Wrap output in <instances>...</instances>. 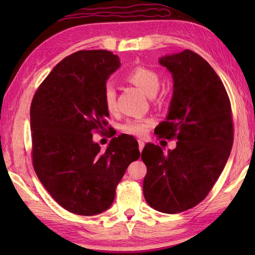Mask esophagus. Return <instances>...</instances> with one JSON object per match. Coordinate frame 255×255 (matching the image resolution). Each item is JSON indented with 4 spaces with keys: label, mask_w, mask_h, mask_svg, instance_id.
Here are the masks:
<instances>
[{
    "label": "esophagus",
    "mask_w": 255,
    "mask_h": 255,
    "mask_svg": "<svg viewBox=\"0 0 255 255\" xmlns=\"http://www.w3.org/2000/svg\"><path fill=\"white\" fill-rule=\"evenodd\" d=\"M144 146H145V141L143 139H138V148H139L140 152L143 150Z\"/></svg>",
    "instance_id": "34e87169"
}]
</instances>
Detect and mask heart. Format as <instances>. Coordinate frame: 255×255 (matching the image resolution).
I'll use <instances>...</instances> for the list:
<instances>
[{
  "label": "heart",
  "instance_id": "heart-1",
  "mask_svg": "<svg viewBox=\"0 0 255 255\" xmlns=\"http://www.w3.org/2000/svg\"><path fill=\"white\" fill-rule=\"evenodd\" d=\"M127 80L130 83L135 84L148 97H153L156 94L159 88V77L157 73L150 70L148 67L138 65L132 67L127 74ZM103 105L107 111L110 114L116 110L117 106V96L114 86L108 85L103 91ZM153 120L150 118H132L128 119L122 125V130L125 133L133 136L145 135L149 127L152 126Z\"/></svg>",
  "mask_w": 255,
  "mask_h": 255
}]
</instances>
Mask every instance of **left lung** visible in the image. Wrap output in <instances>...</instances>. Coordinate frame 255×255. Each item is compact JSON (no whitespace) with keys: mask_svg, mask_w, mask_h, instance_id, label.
Wrapping results in <instances>:
<instances>
[{"mask_svg":"<svg viewBox=\"0 0 255 255\" xmlns=\"http://www.w3.org/2000/svg\"><path fill=\"white\" fill-rule=\"evenodd\" d=\"M158 62L173 77V96L155 133L178 141L166 154L157 145H145L143 191L155 210L178 214L204 200L225 167L234 139L232 108L222 80L195 51L185 49Z\"/></svg>","mask_w":255,"mask_h":255,"instance_id":"8db88e82","label":"left lung"}]
</instances>
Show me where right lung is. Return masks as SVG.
Here are the masks:
<instances>
[{"label": "right lung", "mask_w": 255, "mask_h": 255, "mask_svg": "<svg viewBox=\"0 0 255 255\" xmlns=\"http://www.w3.org/2000/svg\"><path fill=\"white\" fill-rule=\"evenodd\" d=\"M120 67L108 50H79L54 67L32 98L30 128L38 179L63 208L93 216L112 205L116 188L140 153L135 138L114 137L106 150L93 141L109 117L106 82Z\"/></svg>", "instance_id": "obj_1"}]
</instances>
